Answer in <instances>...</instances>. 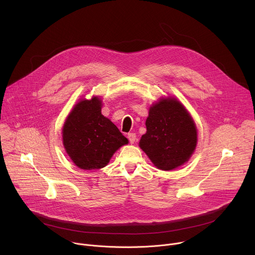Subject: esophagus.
<instances>
[{
  "label": "esophagus",
  "mask_w": 255,
  "mask_h": 255,
  "mask_svg": "<svg viewBox=\"0 0 255 255\" xmlns=\"http://www.w3.org/2000/svg\"><path fill=\"white\" fill-rule=\"evenodd\" d=\"M128 139L130 143H134L136 141V134L135 133H129L128 134Z\"/></svg>",
  "instance_id": "esophagus-1"
}]
</instances>
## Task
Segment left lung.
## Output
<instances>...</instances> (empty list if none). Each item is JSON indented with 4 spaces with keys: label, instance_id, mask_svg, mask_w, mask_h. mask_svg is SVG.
<instances>
[{
    "label": "left lung",
    "instance_id": "8db88e82",
    "mask_svg": "<svg viewBox=\"0 0 255 255\" xmlns=\"http://www.w3.org/2000/svg\"><path fill=\"white\" fill-rule=\"evenodd\" d=\"M145 125L139 146L157 168L171 170L190 159L197 146V128L179 101L160 99L150 107Z\"/></svg>",
    "mask_w": 255,
    "mask_h": 255
}]
</instances>
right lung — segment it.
<instances>
[{"label":"right lung","mask_w":255,"mask_h":255,"mask_svg":"<svg viewBox=\"0 0 255 255\" xmlns=\"http://www.w3.org/2000/svg\"><path fill=\"white\" fill-rule=\"evenodd\" d=\"M102 100H81L68 114L62 128L66 153L82 169L106 166L128 139L114 123L101 113Z\"/></svg>","instance_id":"1"}]
</instances>
